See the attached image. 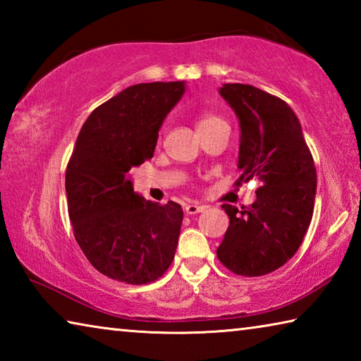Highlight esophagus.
<instances>
[{
  "mask_svg": "<svg viewBox=\"0 0 361 361\" xmlns=\"http://www.w3.org/2000/svg\"><path fill=\"white\" fill-rule=\"evenodd\" d=\"M205 209H207L205 205L189 204V205H186V213H188V215H195V213H202Z\"/></svg>",
  "mask_w": 361,
  "mask_h": 361,
  "instance_id": "esophagus-1",
  "label": "esophagus"
}]
</instances>
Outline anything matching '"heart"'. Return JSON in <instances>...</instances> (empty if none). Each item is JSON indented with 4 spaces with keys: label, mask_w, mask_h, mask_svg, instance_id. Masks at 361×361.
<instances>
[{
    "label": "heart",
    "mask_w": 361,
    "mask_h": 361,
    "mask_svg": "<svg viewBox=\"0 0 361 361\" xmlns=\"http://www.w3.org/2000/svg\"><path fill=\"white\" fill-rule=\"evenodd\" d=\"M223 119L218 118V116L212 114V113H204L199 116L197 119V130H202V129H209V127L213 126H218V124H223Z\"/></svg>",
    "instance_id": "obj_1"
}]
</instances>
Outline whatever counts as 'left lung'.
Wrapping results in <instances>:
<instances>
[{"label": "left lung", "mask_w": 361, "mask_h": 361, "mask_svg": "<svg viewBox=\"0 0 361 361\" xmlns=\"http://www.w3.org/2000/svg\"><path fill=\"white\" fill-rule=\"evenodd\" d=\"M219 95L239 119L237 185L258 176L248 210L223 204L229 216L218 259L237 276L258 277L283 266L307 232L317 192L314 159L286 103L250 84H223Z\"/></svg>", "instance_id": "left-lung-1"}]
</instances>
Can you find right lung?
I'll use <instances>...</instances> for the list:
<instances>
[{
	"label": "right lung",
	"instance_id": "obj_1",
	"mask_svg": "<svg viewBox=\"0 0 361 361\" xmlns=\"http://www.w3.org/2000/svg\"><path fill=\"white\" fill-rule=\"evenodd\" d=\"M185 81L130 85L95 108L79 132L65 188L76 242L103 276L154 282L172 264L183 210L133 192L130 172L152 157Z\"/></svg>",
	"mask_w": 361,
	"mask_h": 361
}]
</instances>
